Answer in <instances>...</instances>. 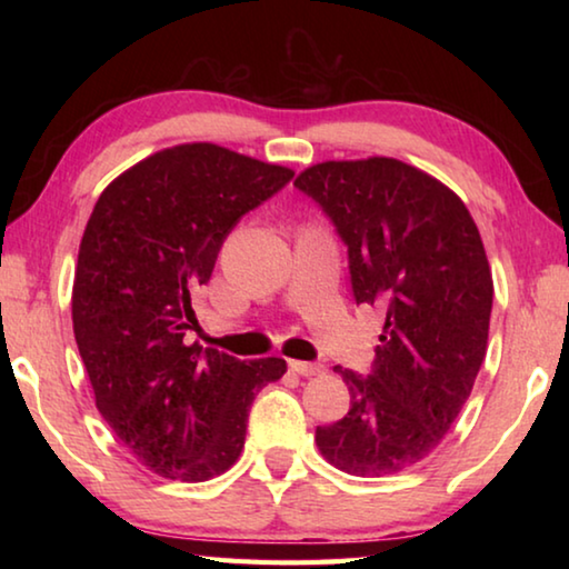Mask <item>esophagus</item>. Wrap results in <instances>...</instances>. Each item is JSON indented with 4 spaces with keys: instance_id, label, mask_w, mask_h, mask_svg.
Segmentation results:
<instances>
[{
    "instance_id": "obj_1",
    "label": "esophagus",
    "mask_w": 569,
    "mask_h": 569,
    "mask_svg": "<svg viewBox=\"0 0 569 569\" xmlns=\"http://www.w3.org/2000/svg\"><path fill=\"white\" fill-rule=\"evenodd\" d=\"M291 371H296L298 377H316V373H323L326 369L321 363H311V361H288Z\"/></svg>"
}]
</instances>
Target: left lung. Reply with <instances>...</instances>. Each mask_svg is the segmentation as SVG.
Wrapping results in <instances>:
<instances>
[{
    "label": "left lung",
    "instance_id": "obj_1",
    "mask_svg": "<svg viewBox=\"0 0 569 569\" xmlns=\"http://www.w3.org/2000/svg\"><path fill=\"white\" fill-rule=\"evenodd\" d=\"M293 186L349 248L356 303L387 308L369 377L333 369L351 407L316 445L346 475H397L439 447L485 361L495 283L477 223L455 190L393 158L326 160Z\"/></svg>",
    "mask_w": 569,
    "mask_h": 569
}]
</instances>
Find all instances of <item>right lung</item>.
Segmentation results:
<instances>
[{"instance_id": "obj_1", "label": "right lung", "mask_w": 569, "mask_h": 569, "mask_svg": "<svg viewBox=\"0 0 569 569\" xmlns=\"http://www.w3.org/2000/svg\"><path fill=\"white\" fill-rule=\"evenodd\" d=\"M291 178L188 142L124 170L94 203L72 286L74 341L102 419L160 477L206 481L233 467L256 393L286 373L276 356L240 361L186 333L226 236Z\"/></svg>"}]
</instances>
